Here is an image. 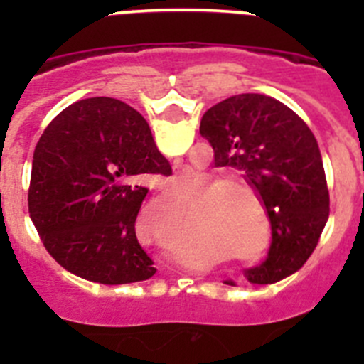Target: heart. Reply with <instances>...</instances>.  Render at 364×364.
Here are the masks:
<instances>
[{
    "label": "heart",
    "instance_id": "heart-1",
    "mask_svg": "<svg viewBox=\"0 0 364 364\" xmlns=\"http://www.w3.org/2000/svg\"><path fill=\"white\" fill-rule=\"evenodd\" d=\"M193 180V176L173 180L171 197L176 202L186 204L191 200ZM246 192L252 199L247 197ZM195 218L198 224L222 231L237 257L244 262H262L268 255L272 240L269 218L260 195L246 182L228 178L205 189L204 195L197 197L195 202ZM205 259H215V253H208Z\"/></svg>",
    "mask_w": 364,
    "mask_h": 364
}]
</instances>
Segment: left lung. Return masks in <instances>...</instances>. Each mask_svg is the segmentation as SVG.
Instances as JSON below:
<instances>
[{
  "label": "left lung",
  "mask_w": 364,
  "mask_h": 364,
  "mask_svg": "<svg viewBox=\"0 0 364 364\" xmlns=\"http://www.w3.org/2000/svg\"><path fill=\"white\" fill-rule=\"evenodd\" d=\"M200 134L215 166L237 167L262 198L272 224L268 259L246 269L253 284H272L310 259L330 215L323 156L304 122L272 96L244 92L204 112Z\"/></svg>",
  "instance_id": "1"
}]
</instances>
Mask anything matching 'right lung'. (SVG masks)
Instances as JSON below:
<instances>
[{"label": "right lung", "instance_id": "obj_1", "mask_svg": "<svg viewBox=\"0 0 364 364\" xmlns=\"http://www.w3.org/2000/svg\"><path fill=\"white\" fill-rule=\"evenodd\" d=\"M151 175H171V166L140 112L105 96L63 109L32 159L28 213L45 250L67 272L100 284L153 277L134 231Z\"/></svg>", "mask_w": 364, "mask_h": 364}]
</instances>
